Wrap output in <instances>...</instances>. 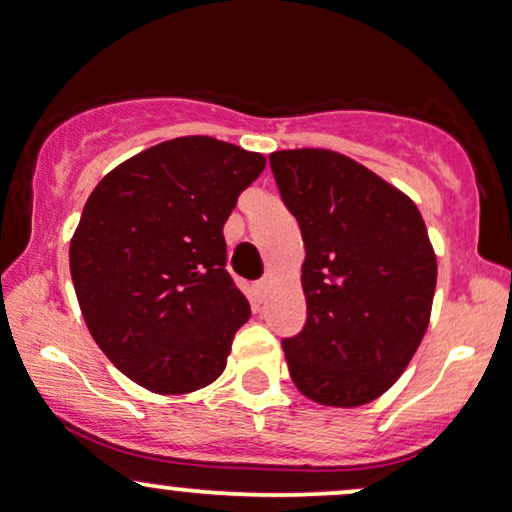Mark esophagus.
<instances>
[{
	"mask_svg": "<svg viewBox=\"0 0 512 512\" xmlns=\"http://www.w3.org/2000/svg\"><path fill=\"white\" fill-rule=\"evenodd\" d=\"M268 287H270V280H268V277H263V280H258L256 282V289H258V292H268Z\"/></svg>",
	"mask_w": 512,
	"mask_h": 512,
	"instance_id": "34e87169",
	"label": "esophagus"
}]
</instances>
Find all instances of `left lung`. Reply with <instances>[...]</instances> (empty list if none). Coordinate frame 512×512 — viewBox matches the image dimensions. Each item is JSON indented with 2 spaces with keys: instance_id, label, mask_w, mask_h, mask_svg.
I'll return each mask as SVG.
<instances>
[{
  "instance_id": "obj_1",
  "label": "left lung",
  "mask_w": 512,
  "mask_h": 512,
  "mask_svg": "<svg viewBox=\"0 0 512 512\" xmlns=\"http://www.w3.org/2000/svg\"><path fill=\"white\" fill-rule=\"evenodd\" d=\"M306 258V325L282 339L289 375L315 403L353 408L401 377L430 325L437 256L406 194L330 149L270 154Z\"/></svg>"
}]
</instances>
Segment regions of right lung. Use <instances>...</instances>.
Listing matches in <instances>:
<instances>
[{
	"label": "right lung",
	"mask_w": 512,
	"mask_h": 512,
	"mask_svg": "<svg viewBox=\"0 0 512 512\" xmlns=\"http://www.w3.org/2000/svg\"><path fill=\"white\" fill-rule=\"evenodd\" d=\"M266 156L213 137L156 144L94 187L71 239L87 330L132 382L187 394L225 370L251 308L225 270L223 225Z\"/></svg>",
	"instance_id": "1"
}]
</instances>
